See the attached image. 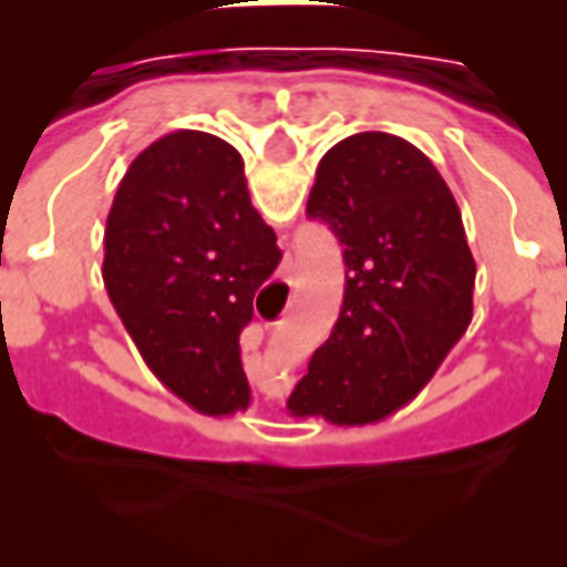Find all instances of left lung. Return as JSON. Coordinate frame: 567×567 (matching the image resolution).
Instances as JSON below:
<instances>
[{
    "label": "left lung",
    "mask_w": 567,
    "mask_h": 567,
    "mask_svg": "<svg viewBox=\"0 0 567 567\" xmlns=\"http://www.w3.org/2000/svg\"><path fill=\"white\" fill-rule=\"evenodd\" d=\"M307 215L340 239L346 291L288 410L370 425L410 404L471 324L476 264L462 212L416 145L370 130L321 157Z\"/></svg>",
    "instance_id": "left-lung-1"
}]
</instances>
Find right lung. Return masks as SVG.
Masks as SVG:
<instances>
[{
    "label": "right lung",
    "instance_id": "1",
    "mask_svg": "<svg viewBox=\"0 0 567 567\" xmlns=\"http://www.w3.org/2000/svg\"><path fill=\"white\" fill-rule=\"evenodd\" d=\"M279 260L234 145L178 130L130 163L105 221V291L148 368L206 416L251 401L239 333Z\"/></svg>",
    "mask_w": 567,
    "mask_h": 567
}]
</instances>
